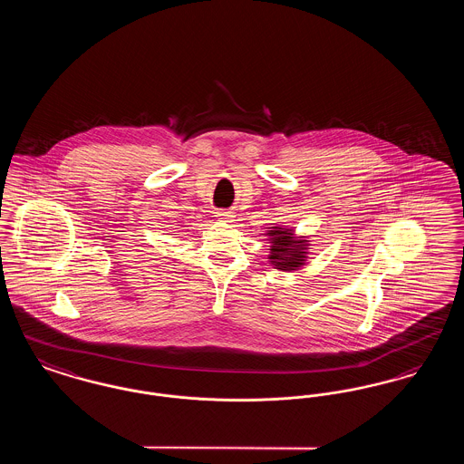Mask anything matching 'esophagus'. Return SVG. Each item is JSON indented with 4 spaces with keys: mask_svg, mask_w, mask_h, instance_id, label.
I'll return each mask as SVG.
<instances>
[{
    "mask_svg": "<svg viewBox=\"0 0 464 464\" xmlns=\"http://www.w3.org/2000/svg\"><path fill=\"white\" fill-rule=\"evenodd\" d=\"M216 218H218V219H221V221H233V214H231V212H226V210H219V212H216Z\"/></svg>",
    "mask_w": 464,
    "mask_h": 464,
    "instance_id": "obj_1",
    "label": "esophagus"
}]
</instances>
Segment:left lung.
Wrapping results in <instances>:
<instances>
[{"instance_id": "left-lung-1", "label": "left lung", "mask_w": 464, "mask_h": 464, "mask_svg": "<svg viewBox=\"0 0 464 464\" xmlns=\"http://www.w3.org/2000/svg\"><path fill=\"white\" fill-rule=\"evenodd\" d=\"M267 240L271 243L269 248V263L275 266L276 269L282 271H294L304 266L306 261V248H308V240L295 238L294 229L282 227V226H273L266 233Z\"/></svg>"}]
</instances>
